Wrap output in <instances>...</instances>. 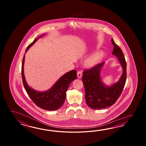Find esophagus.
Segmentation results:
<instances>
[{"label":"esophagus","instance_id":"esophagus-1","mask_svg":"<svg viewBox=\"0 0 146 146\" xmlns=\"http://www.w3.org/2000/svg\"><path fill=\"white\" fill-rule=\"evenodd\" d=\"M82 72L81 71H79L77 72V77L79 78H80L82 77Z\"/></svg>","mask_w":146,"mask_h":146}]
</instances>
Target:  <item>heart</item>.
I'll return each mask as SVG.
<instances>
[{
	"label": "heart",
	"instance_id": "1",
	"mask_svg": "<svg viewBox=\"0 0 146 146\" xmlns=\"http://www.w3.org/2000/svg\"><path fill=\"white\" fill-rule=\"evenodd\" d=\"M103 55V53L102 52L93 53L86 59L85 61V65L89 68L96 66L101 62Z\"/></svg>",
	"mask_w": 146,
	"mask_h": 146
}]
</instances>
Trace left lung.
<instances>
[{
  "instance_id": "8db88e82",
  "label": "left lung",
  "mask_w": 146,
  "mask_h": 146,
  "mask_svg": "<svg viewBox=\"0 0 146 146\" xmlns=\"http://www.w3.org/2000/svg\"><path fill=\"white\" fill-rule=\"evenodd\" d=\"M114 46L112 54L118 59L122 67V74L116 82L108 86L101 77L105 62L94 66L83 73L82 80L85 89V99L88 106L92 109H105L114 104L121 96L126 80V62L121 49L112 38Z\"/></svg>"
}]
</instances>
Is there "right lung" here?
Here are the masks:
<instances>
[{
    "instance_id": "right-lung-1",
    "label": "right lung",
    "mask_w": 146,
    "mask_h": 146,
    "mask_svg": "<svg viewBox=\"0 0 146 146\" xmlns=\"http://www.w3.org/2000/svg\"><path fill=\"white\" fill-rule=\"evenodd\" d=\"M45 34H42L40 37L34 40L27 48L25 52L34 44L35 42ZM25 55L22 60V73L23 84L29 96L32 101L41 109L47 111H54L59 109L65 102L66 97V91L72 81L77 79V72L75 70H72L62 75L55 84L48 90L45 91H38L34 90L32 88L28 86L25 80L24 74V64Z\"/></svg>"
}]
</instances>
